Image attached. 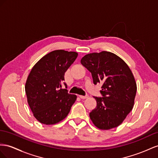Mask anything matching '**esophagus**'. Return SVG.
<instances>
[{"label": "esophagus", "mask_w": 158, "mask_h": 158, "mask_svg": "<svg viewBox=\"0 0 158 158\" xmlns=\"http://www.w3.org/2000/svg\"><path fill=\"white\" fill-rule=\"evenodd\" d=\"M79 97H80L81 98H82V99H85V98H89V95H88V94H86V95H85V96L79 95Z\"/></svg>", "instance_id": "1"}]
</instances>
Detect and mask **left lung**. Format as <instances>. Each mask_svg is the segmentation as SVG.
<instances>
[{
  "label": "left lung",
  "instance_id": "8db88e82",
  "mask_svg": "<svg viewBox=\"0 0 158 158\" xmlns=\"http://www.w3.org/2000/svg\"><path fill=\"white\" fill-rule=\"evenodd\" d=\"M81 63L91 73L94 84L102 85V97H94L97 106L90 112V118L101 130L118 127L132 110L136 97L131 70L120 57L106 51L87 54Z\"/></svg>",
  "mask_w": 158,
  "mask_h": 158
}]
</instances>
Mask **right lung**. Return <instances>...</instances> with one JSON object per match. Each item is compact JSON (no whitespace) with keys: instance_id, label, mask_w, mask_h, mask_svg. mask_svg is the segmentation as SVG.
Listing matches in <instances>:
<instances>
[{"instance_id":"right-lung-1","label":"right lung","mask_w":158,"mask_h":158,"mask_svg":"<svg viewBox=\"0 0 158 158\" xmlns=\"http://www.w3.org/2000/svg\"><path fill=\"white\" fill-rule=\"evenodd\" d=\"M77 56L75 52L53 51L41 58L31 69L25 91L31 112L42 124H55L64 120L76 101L75 94L61 89V85L65 81V73ZM64 84L67 88V84Z\"/></svg>"}]
</instances>
